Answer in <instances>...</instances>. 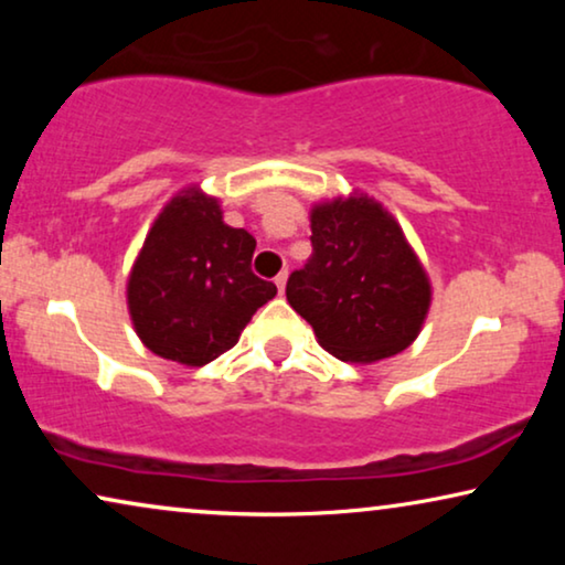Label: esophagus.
I'll list each match as a JSON object with an SVG mask.
<instances>
[{"label":"esophagus","mask_w":565,"mask_h":565,"mask_svg":"<svg viewBox=\"0 0 565 565\" xmlns=\"http://www.w3.org/2000/svg\"><path fill=\"white\" fill-rule=\"evenodd\" d=\"M285 282H288V273H285V269H282V273L275 277V285H277V290L285 292Z\"/></svg>","instance_id":"1"}]
</instances>
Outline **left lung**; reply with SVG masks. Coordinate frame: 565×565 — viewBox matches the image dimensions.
I'll return each mask as SVG.
<instances>
[{
  "instance_id": "obj_1",
  "label": "left lung",
  "mask_w": 565,
  "mask_h": 565,
  "mask_svg": "<svg viewBox=\"0 0 565 565\" xmlns=\"http://www.w3.org/2000/svg\"><path fill=\"white\" fill-rule=\"evenodd\" d=\"M313 254L288 277V303L342 362L404 352L427 319L431 288L398 221L367 195L313 205Z\"/></svg>"
}]
</instances>
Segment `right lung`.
I'll list each match as a JSON object with an SVG mask.
<instances>
[{"instance_id": "obj_1", "label": "right lung", "mask_w": 565, "mask_h": 565, "mask_svg": "<svg viewBox=\"0 0 565 565\" xmlns=\"http://www.w3.org/2000/svg\"><path fill=\"white\" fill-rule=\"evenodd\" d=\"M254 236L223 223L218 200L188 188L153 221L128 275V311L159 358L203 367L231 350L275 282L252 273Z\"/></svg>"}]
</instances>
